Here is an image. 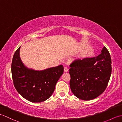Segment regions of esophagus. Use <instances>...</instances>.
Segmentation results:
<instances>
[{"label":"esophagus","instance_id":"esophagus-1","mask_svg":"<svg viewBox=\"0 0 122 122\" xmlns=\"http://www.w3.org/2000/svg\"><path fill=\"white\" fill-rule=\"evenodd\" d=\"M64 71L65 72H67L68 71V68H67V67H64Z\"/></svg>","mask_w":122,"mask_h":122}]
</instances>
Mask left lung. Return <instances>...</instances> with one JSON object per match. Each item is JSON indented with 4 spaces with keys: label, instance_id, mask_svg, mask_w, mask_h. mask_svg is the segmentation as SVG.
<instances>
[{
    "label": "left lung",
    "instance_id": "1",
    "mask_svg": "<svg viewBox=\"0 0 122 122\" xmlns=\"http://www.w3.org/2000/svg\"><path fill=\"white\" fill-rule=\"evenodd\" d=\"M94 58L76 59L70 66V86L74 95L82 100H91L104 92L112 72L110 54L105 46Z\"/></svg>",
    "mask_w": 122,
    "mask_h": 122
}]
</instances>
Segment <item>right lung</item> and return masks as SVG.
Masks as SVG:
<instances>
[{"instance_id": "1", "label": "right lung", "mask_w": 122, "mask_h": 122, "mask_svg": "<svg viewBox=\"0 0 122 122\" xmlns=\"http://www.w3.org/2000/svg\"><path fill=\"white\" fill-rule=\"evenodd\" d=\"M20 46L15 51L11 63L14 86L25 99L33 103L48 99L53 93L56 82L62 75V65L45 70L35 71L27 68L19 56Z\"/></svg>"}]
</instances>
